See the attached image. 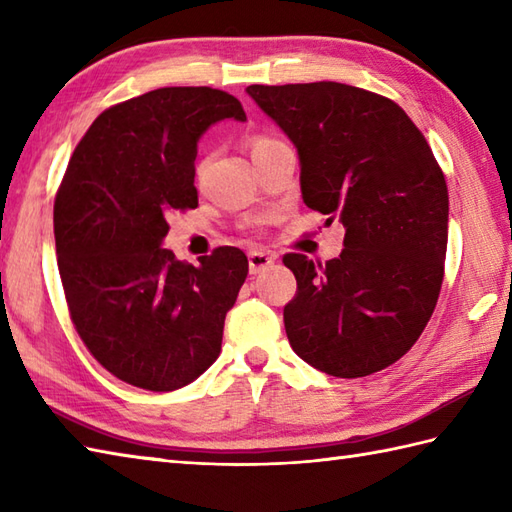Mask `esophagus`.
I'll return each instance as SVG.
<instances>
[{
	"label": "esophagus",
	"instance_id": "esophagus-1",
	"mask_svg": "<svg viewBox=\"0 0 512 512\" xmlns=\"http://www.w3.org/2000/svg\"><path fill=\"white\" fill-rule=\"evenodd\" d=\"M273 266H275V255L264 253V250H253V253H248L250 275H259Z\"/></svg>",
	"mask_w": 512,
	"mask_h": 512
}]
</instances>
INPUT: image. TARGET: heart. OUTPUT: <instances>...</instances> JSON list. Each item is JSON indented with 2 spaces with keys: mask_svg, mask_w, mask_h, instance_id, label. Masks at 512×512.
I'll return each instance as SVG.
<instances>
[{
  "mask_svg": "<svg viewBox=\"0 0 512 512\" xmlns=\"http://www.w3.org/2000/svg\"><path fill=\"white\" fill-rule=\"evenodd\" d=\"M268 143H273V140H270V138H266V136H259V138H255V143H253V149H257V147H262V145H268ZM202 169H204V165H202V162H200V165H198V171H195V173H198V176H200V173H202Z\"/></svg>",
  "mask_w": 512,
  "mask_h": 512,
  "instance_id": "b5f03b06",
  "label": "heart"
}]
</instances>
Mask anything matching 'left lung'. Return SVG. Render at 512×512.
Here are the masks:
<instances>
[{"label":"left lung","instance_id":"left-lung-1","mask_svg":"<svg viewBox=\"0 0 512 512\" xmlns=\"http://www.w3.org/2000/svg\"><path fill=\"white\" fill-rule=\"evenodd\" d=\"M246 92L295 143L303 202L345 226V248L330 262L284 257L297 277L284 308L292 350L336 378L380 372L436 310L449 237L444 173L385 96L334 81Z\"/></svg>","mask_w":512,"mask_h":512}]
</instances>
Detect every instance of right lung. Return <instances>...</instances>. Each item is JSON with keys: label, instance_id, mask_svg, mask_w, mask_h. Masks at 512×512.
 Returning <instances> with one entry per match:
<instances>
[{"label": "right lung", "instance_id": "1", "mask_svg": "<svg viewBox=\"0 0 512 512\" xmlns=\"http://www.w3.org/2000/svg\"><path fill=\"white\" fill-rule=\"evenodd\" d=\"M246 121L235 96L160 88L112 105L85 132L54 198V242L70 319L107 372L149 391L193 383L222 350L248 259L220 246L178 262L167 217L198 206V140Z\"/></svg>", "mask_w": 512, "mask_h": 512}]
</instances>
